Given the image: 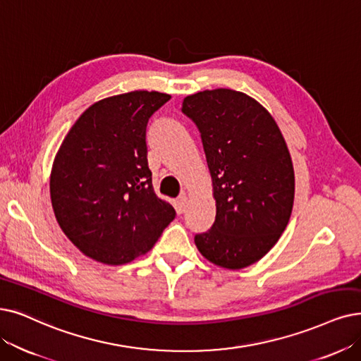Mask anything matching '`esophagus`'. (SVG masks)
Segmentation results:
<instances>
[{
    "label": "esophagus",
    "instance_id": "1",
    "mask_svg": "<svg viewBox=\"0 0 361 361\" xmlns=\"http://www.w3.org/2000/svg\"><path fill=\"white\" fill-rule=\"evenodd\" d=\"M186 203H188V195H186L185 192H182L179 197H178V207L179 210H183Z\"/></svg>",
    "mask_w": 361,
    "mask_h": 361
}]
</instances>
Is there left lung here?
I'll list each match as a JSON object with an SVG mask.
<instances>
[{"label":"left lung","instance_id":"obj_1","mask_svg":"<svg viewBox=\"0 0 361 361\" xmlns=\"http://www.w3.org/2000/svg\"><path fill=\"white\" fill-rule=\"evenodd\" d=\"M182 112L203 140L216 201V219L195 246L225 269L253 265L289 224L295 171L272 115L249 94L216 89L183 99Z\"/></svg>","mask_w":361,"mask_h":361}]
</instances>
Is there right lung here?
<instances>
[{
    "label": "right lung",
    "mask_w": 361,
    "mask_h": 361,
    "mask_svg": "<svg viewBox=\"0 0 361 361\" xmlns=\"http://www.w3.org/2000/svg\"><path fill=\"white\" fill-rule=\"evenodd\" d=\"M170 94L136 90L97 100L65 136L50 173L56 221L85 256L123 265L148 253L176 212L158 198L147 124Z\"/></svg>",
    "instance_id": "right-lung-1"
}]
</instances>
